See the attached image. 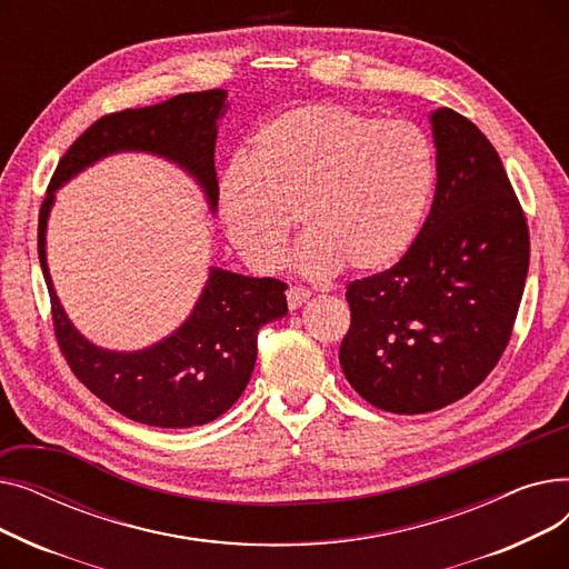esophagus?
Returning a JSON list of instances; mask_svg holds the SVG:
<instances>
[{
    "mask_svg": "<svg viewBox=\"0 0 569 569\" xmlns=\"http://www.w3.org/2000/svg\"><path fill=\"white\" fill-rule=\"evenodd\" d=\"M286 297H288V309H290V311H295V309H300V307L309 300L311 292H309V290H305V288L290 286V288H288V292H286Z\"/></svg>",
    "mask_w": 569,
    "mask_h": 569,
    "instance_id": "1",
    "label": "esophagus"
}]
</instances>
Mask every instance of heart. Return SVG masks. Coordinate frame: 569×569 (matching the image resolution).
I'll return each instance as SVG.
<instances>
[{"label": "heart", "mask_w": 569, "mask_h": 569, "mask_svg": "<svg viewBox=\"0 0 569 569\" xmlns=\"http://www.w3.org/2000/svg\"><path fill=\"white\" fill-rule=\"evenodd\" d=\"M436 182L429 138L403 119L343 106L286 110L258 131L249 159L219 177L232 247L258 272L286 260L295 214L307 237L295 262L307 277L392 267L422 228Z\"/></svg>", "instance_id": "heart-1"}]
</instances>
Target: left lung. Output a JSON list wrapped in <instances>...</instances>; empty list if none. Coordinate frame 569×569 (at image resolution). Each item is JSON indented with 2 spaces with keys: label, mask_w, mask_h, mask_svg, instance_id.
Wrapping results in <instances>:
<instances>
[{
  "label": "left lung",
  "mask_w": 569,
  "mask_h": 569,
  "mask_svg": "<svg viewBox=\"0 0 569 569\" xmlns=\"http://www.w3.org/2000/svg\"><path fill=\"white\" fill-rule=\"evenodd\" d=\"M436 193L406 256L352 281L339 362L371 406L420 415L480 385L512 337L528 274L523 209L487 136L463 114L431 112Z\"/></svg>",
  "instance_id": "1"
}]
</instances>
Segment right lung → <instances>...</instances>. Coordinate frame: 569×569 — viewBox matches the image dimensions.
<instances>
[{"instance_id": "right-lung-1", "label": "right lung", "mask_w": 569, "mask_h": 569, "mask_svg": "<svg viewBox=\"0 0 569 569\" xmlns=\"http://www.w3.org/2000/svg\"><path fill=\"white\" fill-rule=\"evenodd\" d=\"M226 89L179 94L159 106L106 114L57 163L39 214V260L52 305L54 337L76 378L112 410L161 429L200 427L221 417L253 373L258 330L288 313L286 283L209 267L191 316L163 341L119 352L87 341L64 313L46 260V228L54 191L84 168L117 152H147L177 163L217 212V122L228 110Z\"/></svg>"}]
</instances>
